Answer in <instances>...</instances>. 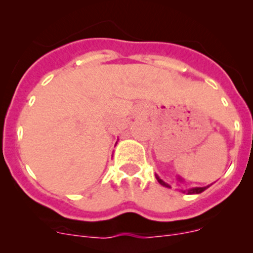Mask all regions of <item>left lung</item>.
Segmentation results:
<instances>
[{"label":"left lung","instance_id":"left-lung-1","mask_svg":"<svg viewBox=\"0 0 253 253\" xmlns=\"http://www.w3.org/2000/svg\"><path fill=\"white\" fill-rule=\"evenodd\" d=\"M155 177H157L158 182H159L160 185L165 186V187H170V186L168 185L167 182H164V181H163L162 178L159 177V176H158V175H155ZM209 186H211V185H208V186H205V187H192V188H190V190H187V191H182V192H183V193L186 192V193H187V195H195V193H196V195H198V193H202L203 191H206L207 188L209 187Z\"/></svg>","mask_w":253,"mask_h":253}]
</instances>
